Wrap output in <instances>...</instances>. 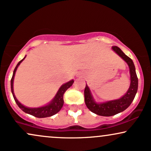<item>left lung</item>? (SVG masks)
Listing matches in <instances>:
<instances>
[{
  "label": "left lung",
  "instance_id": "1",
  "mask_svg": "<svg viewBox=\"0 0 151 151\" xmlns=\"http://www.w3.org/2000/svg\"><path fill=\"white\" fill-rule=\"evenodd\" d=\"M112 49L125 61L129 66L131 83L127 93L120 99L100 104L94 101L90 89L86 84L84 91L85 104L92 113L101 116H112L127 109L133 101L138 90V78L136 73L135 66L132 60L117 46H113Z\"/></svg>",
  "mask_w": 151,
  "mask_h": 151
}]
</instances>
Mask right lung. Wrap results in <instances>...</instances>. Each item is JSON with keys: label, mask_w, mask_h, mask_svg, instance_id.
I'll return each mask as SVG.
<instances>
[{"label": "right lung", "mask_w": 151, "mask_h": 151, "mask_svg": "<svg viewBox=\"0 0 151 151\" xmlns=\"http://www.w3.org/2000/svg\"><path fill=\"white\" fill-rule=\"evenodd\" d=\"M26 57H27V56H25L24 58L23 59H22L16 66L14 71H13L12 79H11V91H12L14 101H15L16 104L18 105V106L24 112L27 113L28 114L33 115V116L36 117V118H41L52 116V115H55L56 113H58L61 110V108H62L63 105H64V93L73 85L74 81L72 80V81H70L69 82H68V83L61 85L60 88H59V90H58V92H57V94H56V96H55V98H54L52 100V101L50 102L49 104H47V105L44 106L40 108H28L22 105L21 103H19V101L15 97V95H14V90H13V82H14V75H15L17 68H18L19 64H21L22 61L26 58Z\"/></svg>", "instance_id": "1"}]
</instances>
